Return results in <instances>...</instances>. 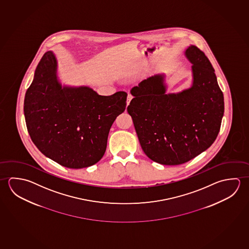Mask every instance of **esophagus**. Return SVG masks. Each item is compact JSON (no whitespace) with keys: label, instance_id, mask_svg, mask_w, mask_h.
Listing matches in <instances>:
<instances>
[{"label":"esophagus","instance_id":"esophagus-1","mask_svg":"<svg viewBox=\"0 0 249 249\" xmlns=\"http://www.w3.org/2000/svg\"><path fill=\"white\" fill-rule=\"evenodd\" d=\"M132 98H133V96L131 94H128V96H127V105L130 104V102L131 101Z\"/></svg>","mask_w":249,"mask_h":249}]
</instances>
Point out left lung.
<instances>
[{
    "label": "left lung",
    "mask_w": 249,
    "mask_h": 249,
    "mask_svg": "<svg viewBox=\"0 0 249 249\" xmlns=\"http://www.w3.org/2000/svg\"><path fill=\"white\" fill-rule=\"evenodd\" d=\"M186 55L193 63L191 88L165 94L164 75H156L131 89L127 107L143 152L161 164H184L206 151L223 118V93L210 61L194 45Z\"/></svg>",
    "instance_id": "left-lung-1"
}]
</instances>
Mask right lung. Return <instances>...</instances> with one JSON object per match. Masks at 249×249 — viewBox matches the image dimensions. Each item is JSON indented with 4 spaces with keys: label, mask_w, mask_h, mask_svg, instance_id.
<instances>
[{
    "label": "right lung",
    "mask_w": 249,
    "mask_h": 249,
    "mask_svg": "<svg viewBox=\"0 0 249 249\" xmlns=\"http://www.w3.org/2000/svg\"><path fill=\"white\" fill-rule=\"evenodd\" d=\"M53 52L42 55L26 92L24 115L38 150L68 168L88 167L101 160L110 127L126 107L127 93L100 96L92 89L62 87Z\"/></svg>",
    "instance_id": "right-lung-1"
}]
</instances>
